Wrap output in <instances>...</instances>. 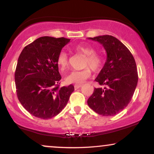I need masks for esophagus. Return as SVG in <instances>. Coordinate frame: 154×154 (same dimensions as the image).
Here are the masks:
<instances>
[{
	"label": "esophagus",
	"mask_w": 154,
	"mask_h": 154,
	"mask_svg": "<svg viewBox=\"0 0 154 154\" xmlns=\"http://www.w3.org/2000/svg\"><path fill=\"white\" fill-rule=\"evenodd\" d=\"M82 86V85H75V90H77L79 89V88H80Z\"/></svg>",
	"instance_id": "34e87169"
}]
</instances>
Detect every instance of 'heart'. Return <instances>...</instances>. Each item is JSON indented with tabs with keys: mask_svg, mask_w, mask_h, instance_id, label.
<instances>
[{
	"mask_svg": "<svg viewBox=\"0 0 154 154\" xmlns=\"http://www.w3.org/2000/svg\"><path fill=\"white\" fill-rule=\"evenodd\" d=\"M74 51L77 54L85 57L84 67H87L82 71L72 72L65 78L69 84H82L91 76V70L94 72L99 71L103 66V59L101 56L95 54V50L91 45H77L74 48ZM56 63L61 71L66 69L69 66V57L65 51H61L57 56Z\"/></svg>",
	"mask_w": 154,
	"mask_h": 154,
	"instance_id": "1",
	"label": "heart"
}]
</instances>
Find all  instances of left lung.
Wrapping results in <instances>:
<instances>
[{
  "mask_svg": "<svg viewBox=\"0 0 154 154\" xmlns=\"http://www.w3.org/2000/svg\"><path fill=\"white\" fill-rule=\"evenodd\" d=\"M103 45L105 64L95 80L104 88H95L88 98L91 109L102 116H114L128 106L138 80L136 63L129 49L111 35L88 38Z\"/></svg>",
  "mask_w": 154,
  "mask_h": 154,
  "instance_id": "left-lung-1",
  "label": "left lung"
}]
</instances>
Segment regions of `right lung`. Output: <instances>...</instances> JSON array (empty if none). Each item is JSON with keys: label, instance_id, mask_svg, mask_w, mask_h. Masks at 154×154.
I'll use <instances>...</instances> for the list:
<instances>
[{"label": "right lung", "instance_id": "obj_1", "mask_svg": "<svg viewBox=\"0 0 154 154\" xmlns=\"http://www.w3.org/2000/svg\"><path fill=\"white\" fill-rule=\"evenodd\" d=\"M70 41L65 38L41 37L24 47L18 59L15 84L18 99L32 115L43 119L54 117L66 106L75 88H60L56 63L61 49Z\"/></svg>", "mask_w": 154, "mask_h": 154}]
</instances>
